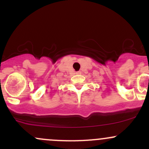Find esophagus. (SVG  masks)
<instances>
[{
  "instance_id": "34e87169",
  "label": "esophagus",
  "mask_w": 149,
  "mask_h": 149,
  "mask_svg": "<svg viewBox=\"0 0 149 149\" xmlns=\"http://www.w3.org/2000/svg\"><path fill=\"white\" fill-rule=\"evenodd\" d=\"M76 74H81V72H77Z\"/></svg>"
}]
</instances>
